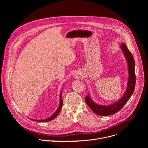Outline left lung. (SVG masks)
Instances as JSON below:
<instances>
[{
  "label": "left lung",
  "instance_id": "obj_1",
  "mask_svg": "<svg viewBox=\"0 0 148 148\" xmlns=\"http://www.w3.org/2000/svg\"><path fill=\"white\" fill-rule=\"evenodd\" d=\"M119 46L128 64V80L127 82V86H126V89L121 98L116 102L108 105H100L97 103L92 99L88 94L86 96L85 101L92 111L98 115L108 116L118 112L123 107L126 102L130 99L135 90L136 77L134 58L125 43H121Z\"/></svg>",
  "mask_w": 148,
  "mask_h": 148
}]
</instances>
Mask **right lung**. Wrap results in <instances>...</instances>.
Wrapping results in <instances>:
<instances>
[{
    "mask_svg": "<svg viewBox=\"0 0 148 148\" xmlns=\"http://www.w3.org/2000/svg\"><path fill=\"white\" fill-rule=\"evenodd\" d=\"M63 88H64V87H63V88L61 89V91L60 94V103H59V106H58V108L57 109V110L56 111V112H55L51 116H50L48 118H46V119H31L32 121H33L45 122H48V121H51V120L54 119L55 118H56L57 116L58 115V114H59L60 111H61V108H62V99L61 95H62V90H63Z\"/></svg>",
    "mask_w": 148,
    "mask_h": 148,
    "instance_id": "right-lung-1",
    "label": "right lung"
}]
</instances>
